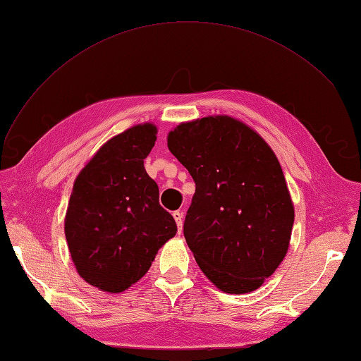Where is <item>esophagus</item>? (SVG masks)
Here are the masks:
<instances>
[{"mask_svg": "<svg viewBox=\"0 0 361 361\" xmlns=\"http://www.w3.org/2000/svg\"><path fill=\"white\" fill-rule=\"evenodd\" d=\"M173 218H174V221H176L178 228H179V233H180L182 232V226H183V214L180 211H174L173 212Z\"/></svg>", "mask_w": 361, "mask_h": 361, "instance_id": "esophagus-1", "label": "esophagus"}]
</instances>
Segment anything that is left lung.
Returning <instances> with one entry per match:
<instances>
[{"label":"left lung","mask_w":361,"mask_h":361,"mask_svg":"<svg viewBox=\"0 0 361 361\" xmlns=\"http://www.w3.org/2000/svg\"><path fill=\"white\" fill-rule=\"evenodd\" d=\"M167 141L195 183L183 236L200 269L227 293L257 289L286 256L293 226L274 152L227 116L182 123Z\"/></svg>","instance_id":"left-lung-1"}]
</instances>
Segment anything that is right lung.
Here are the masks:
<instances>
[{"label":"right lung","mask_w":361,"mask_h":361,"mask_svg":"<svg viewBox=\"0 0 361 361\" xmlns=\"http://www.w3.org/2000/svg\"><path fill=\"white\" fill-rule=\"evenodd\" d=\"M155 141L154 125L125 130L97 150L73 183L64 221L68 247L80 276L102 290L134 285L178 232L145 170Z\"/></svg>","instance_id":"obj_1"}]
</instances>
